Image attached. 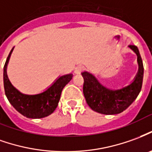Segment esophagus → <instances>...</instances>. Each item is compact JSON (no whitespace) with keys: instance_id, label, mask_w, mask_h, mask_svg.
Segmentation results:
<instances>
[{"instance_id":"esophagus-1","label":"esophagus","mask_w":152,"mask_h":152,"mask_svg":"<svg viewBox=\"0 0 152 152\" xmlns=\"http://www.w3.org/2000/svg\"><path fill=\"white\" fill-rule=\"evenodd\" d=\"M84 70V67L83 66H77V67H76V69H75V73L76 74H80V73L82 72V71Z\"/></svg>"}]
</instances>
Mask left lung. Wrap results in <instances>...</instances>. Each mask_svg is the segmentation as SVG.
<instances>
[{"label": "left lung", "mask_w": 152, "mask_h": 152, "mask_svg": "<svg viewBox=\"0 0 152 152\" xmlns=\"http://www.w3.org/2000/svg\"><path fill=\"white\" fill-rule=\"evenodd\" d=\"M128 47L137 54L139 67L135 79L128 86L118 90H110L102 86L91 73H81L84 78L83 93L87 104L97 113L106 115L122 113L131 105L141 91L144 72L142 60L137 47Z\"/></svg>", "instance_id": "1"}]
</instances>
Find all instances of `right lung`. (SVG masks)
I'll return each mask as SVG.
<instances>
[{
	"instance_id": "add662e5",
	"label": "right lung",
	"mask_w": 152,
	"mask_h": 152,
	"mask_svg": "<svg viewBox=\"0 0 152 152\" xmlns=\"http://www.w3.org/2000/svg\"><path fill=\"white\" fill-rule=\"evenodd\" d=\"M11 49L4 66L3 80L5 93L9 102L19 113L28 118H42L54 112L61 97V91L66 84L72 79V74L60 76L48 90L38 94H24L15 89L7 76L6 68Z\"/></svg>"
}]
</instances>
